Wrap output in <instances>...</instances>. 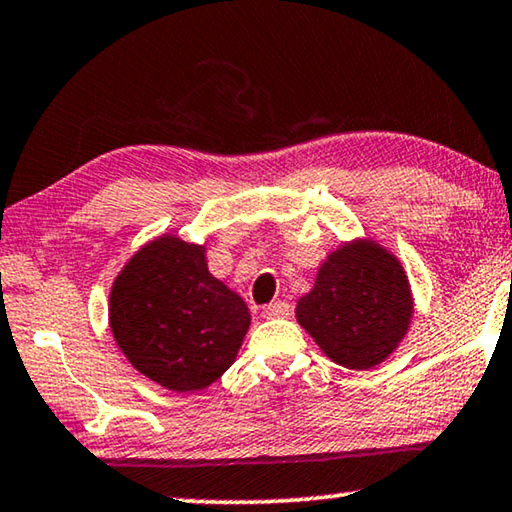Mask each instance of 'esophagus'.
I'll use <instances>...</instances> for the list:
<instances>
[{
	"mask_svg": "<svg viewBox=\"0 0 512 512\" xmlns=\"http://www.w3.org/2000/svg\"><path fill=\"white\" fill-rule=\"evenodd\" d=\"M289 312H292V308H289V303L285 301H273L264 308L262 317L264 319H276V317H289Z\"/></svg>",
	"mask_w": 512,
	"mask_h": 512,
	"instance_id": "34e87169",
	"label": "esophagus"
}]
</instances>
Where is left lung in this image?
I'll use <instances>...</instances> for the list:
<instances>
[{
    "instance_id": "8db88e82",
    "label": "left lung",
    "mask_w": 512,
    "mask_h": 512,
    "mask_svg": "<svg viewBox=\"0 0 512 512\" xmlns=\"http://www.w3.org/2000/svg\"><path fill=\"white\" fill-rule=\"evenodd\" d=\"M414 296L407 271L372 239L340 243L317 269L315 285L296 303L299 322L333 363L372 370L407 335Z\"/></svg>"
}]
</instances>
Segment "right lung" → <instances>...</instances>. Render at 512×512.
Segmentation results:
<instances>
[{
  "mask_svg": "<svg viewBox=\"0 0 512 512\" xmlns=\"http://www.w3.org/2000/svg\"><path fill=\"white\" fill-rule=\"evenodd\" d=\"M112 338L128 363L174 393H197L223 377L250 326L248 305L213 278L207 246L160 234L112 282Z\"/></svg>",
  "mask_w": 512,
  "mask_h": 512,
  "instance_id": "obj_1",
  "label": "right lung"
}]
</instances>
